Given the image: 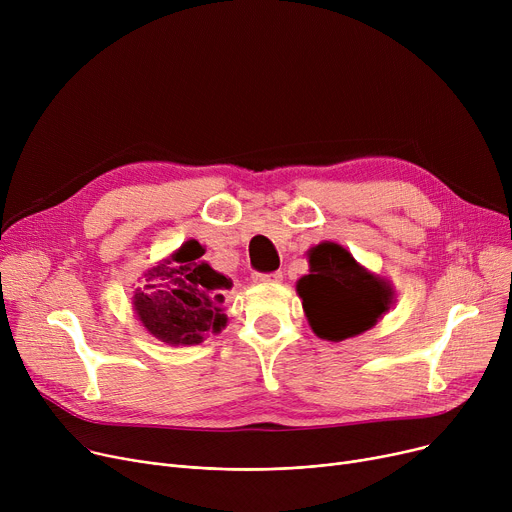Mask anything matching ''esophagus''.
I'll return each instance as SVG.
<instances>
[{
	"mask_svg": "<svg viewBox=\"0 0 512 512\" xmlns=\"http://www.w3.org/2000/svg\"><path fill=\"white\" fill-rule=\"evenodd\" d=\"M255 282L259 284H278L282 282V272H270V274H255L253 276Z\"/></svg>",
	"mask_w": 512,
	"mask_h": 512,
	"instance_id": "esophagus-1",
	"label": "esophagus"
}]
</instances>
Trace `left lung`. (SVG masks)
<instances>
[{
    "label": "left lung",
    "instance_id": "obj_1",
    "mask_svg": "<svg viewBox=\"0 0 512 512\" xmlns=\"http://www.w3.org/2000/svg\"><path fill=\"white\" fill-rule=\"evenodd\" d=\"M311 274L297 284L311 330L324 340L353 338L392 305V288L365 272L336 242H321L309 253Z\"/></svg>",
    "mask_w": 512,
    "mask_h": 512
}]
</instances>
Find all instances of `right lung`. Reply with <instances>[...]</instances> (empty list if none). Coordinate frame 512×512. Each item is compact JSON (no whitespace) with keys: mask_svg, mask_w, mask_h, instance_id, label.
<instances>
[{"mask_svg":"<svg viewBox=\"0 0 512 512\" xmlns=\"http://www.w3.org/2000/svg\"><path fill=\"white\" fill-rule=\"evenodd\" d=\"M205 249L188 240L166 261L145 274L143 290L134 294L141 324L161 342L174 346L199 344L207 332L226 326L224 294L232 280L201 259Z\"/></svg>","mask_w":512,"mask_h":512,"instance_id":"add662e5","label":"right lung"}]
</instances>
